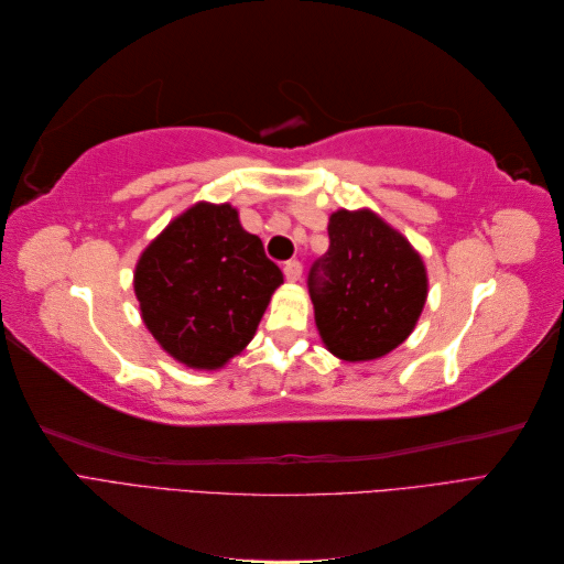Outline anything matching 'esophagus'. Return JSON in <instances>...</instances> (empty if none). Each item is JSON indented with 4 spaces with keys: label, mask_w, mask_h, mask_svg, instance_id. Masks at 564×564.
I'll use <instances>...</instances> for the list:
<instances>
[{
    "label": "esophagus",
    "mask_w": 564,
    "mask_h": 564,
    "mask_svg": "<svg viewBox=\"0 0 564 564\" xmlns=\"http://www.w3.org/2000/svg\"><path fill=\"white\" fill-rule=\"evenodd\" d=\"M301 272H303V265H301L299 261H286V263H284V278H286L289 282L301 280Z\"/></svg>",
    "instance_id": "esophagus-1"
}]
</instances>
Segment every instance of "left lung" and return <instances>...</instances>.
<instances>
[{
  "mask_svg": "<svg viewBox=\"0 0 564 564\" xmlns=\"http://www.w3.org/2000/svg\"><path fill=\"white\" fill-rule=\"evenodd\" d=\"M308 292L327 348L350 362L373 360L412 334L429 280L421 256L371 212L329 218V249L311 265Z\"/></svg>",
  "mask_w": 564,
  "mask_h": 564,
  "instance_id": "8db88e82",
  "label": "left lung"
}]
</instances>
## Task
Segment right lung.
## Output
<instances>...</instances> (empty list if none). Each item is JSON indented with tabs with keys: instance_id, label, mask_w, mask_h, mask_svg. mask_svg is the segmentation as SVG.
I'll list each match as a JSON object with an SVG mask.
<instances>
[{
	"instance_id": "obj_1",
	"label": "right lung",
	"mask_w": 564,
	"mask_h": 564,
	"mask_svg": "<svg viewBox=\"0 0 564 564\" xmlns=\"http://www.w3.org/2000/svg\"><path fill=\"white\" fill-rule=\"evenodd\" d=\"M282 270L230 204H195L152 242L133 289L145 327L178 362L224 367L256 334Z\"/></svg>"
}]
</instances>
